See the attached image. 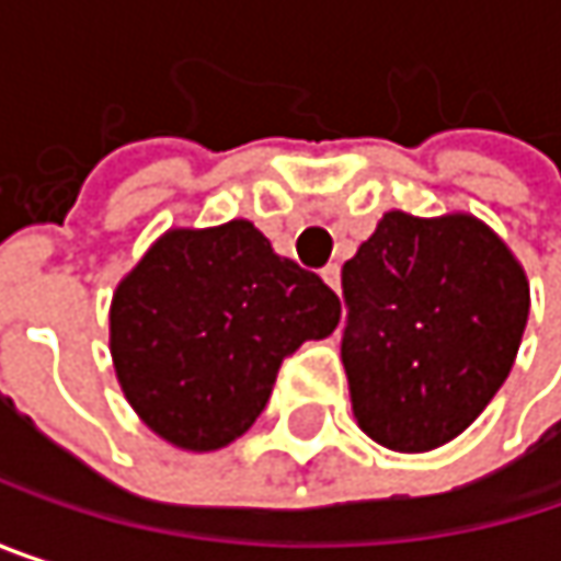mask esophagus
<instances>
[{
	"label": "esophagus",
	"instance_id": "34e87169",
	"mask_svg": "<svg viewBox=\"0 0 561 561\" xmlns=\"http://www.w3.org/2000/svg\"><path fill=\"white\" fill-rule=\"evenodd\" d=\"M321 279L328 282L334 291H341V266H337V263H328V266L321 270Z\"/></svg>",
	"mask_w": 561,
	"mask_h": 561
}]
</instances>
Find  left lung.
<instances>
[{
	"label": "left lung",
	"instance_id": "left-lung-1",
	"mask_svg": "<svg viewBox=\"0 0 561 561\" xmlns=\"http://www.w3.org/2000/svg\"><path fill=\"white\" fill-rule=\"evenodd\" d=\"M341 360L357 425L419 455L458 438L516 360L529 279L474 214L390 210L341 273Z\"/></svg>",
	"mask_w": 561,
	"mask_h": 561
}]
</instances>
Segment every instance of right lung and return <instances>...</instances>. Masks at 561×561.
Listing matches in <instances>:
<instances>
[{"label": "right lung", "mask_w": 561, "mask_h": 561, "mask_svg": "<svg viewBox=\"0 0 561 561\" xmlns=\"http://www.w3.org/2000/svg\"><path fill=\"white\" fill-rule=\"evenodd\" d=\"M337 321L341 298L250 220L171 227L113 291L110 354L136 415L201 455L240 438L282 360Z\"/></svg>", "instance_id": "add662e5"}]
</instances>
